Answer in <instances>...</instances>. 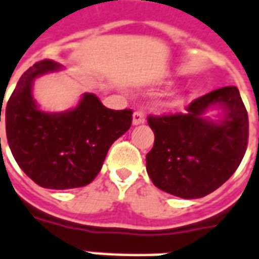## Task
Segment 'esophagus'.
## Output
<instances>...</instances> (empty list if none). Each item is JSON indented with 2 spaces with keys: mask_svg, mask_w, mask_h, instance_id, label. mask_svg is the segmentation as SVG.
I'll return each mask as SVG.
<instances>
[{
  "mask_svg": "<svg viewBox=\"0 0 259 259\" xmlns=\"http://www.w3.org/2000/svg\"><path fill=\"white\" fill-rule=\"evenodd\" d=\"M145 122V116L144 114L141 112V111H136L135 114H133V124L137 126V124H141Z\"/></svg>",
  "mask_w": 259,
  "mask_h": 259,
  "instance_id": "obj_1",
  "label": "esophagus"
}]
</instances>
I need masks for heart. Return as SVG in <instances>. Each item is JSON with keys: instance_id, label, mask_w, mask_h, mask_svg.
<instances>
[{"instance_id": "obj_1", "label": "heart", "mask_w": 259, "mask_h": 259, "mask_svg": "<svg viewBox=\"0 0 259 259\" xmlns=\"http://www.w3.org/2000/svg\"><path fill=\"white\" fill-rule=\"evenodd\" d=\"M178 103H180V100H178V99L177 100H173L171 101V105H176V104H178Z\"/></svg>"}]
</instances>
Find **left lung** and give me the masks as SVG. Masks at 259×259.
Here are the masks:
<instances>
[{
	"instance_id": "obj_1",
	"label": "left lung",
	"mask_w": 259,
	"mask_h": 259,
	"mask_svg": "<svg viewBox=\"0 0 259 259\" xmlns=\"http://www.w3.org/2000/svg\"><path fill=\"white\" fill-rule=\"evenodd\" d=\"M222 108L221 120L208 118ZM155 135L147 171L155 187L183 199H198L220 188L246 154L248 115L236 86H225L193 100L185 114L148 116Z\"/></svg>"
}]
</instances>
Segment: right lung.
Masks as SVG:
<instances>
[{
    "instance_id": "add662e5",
    "label": "right lung",
    "mask_w": 259,
    "mask_h": 259,
    "mask_svg": "<svg viewBox=\"0 0 259 259\" xmlns=\"http://www.w3.org/2000/svg\"><path fill=\"white\" fill-rule=\"evenodd\" d=\"M60 68L52 60L30 67L20 76L4 112L13 158L34 183L48 189L91 184L112 143L130 129L133 114L132 110L105 108L93 93H85L75 108L66 112L41 111L32 97V82Z\"/></svg>"
}]
</instances>
